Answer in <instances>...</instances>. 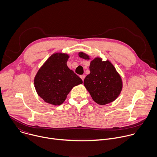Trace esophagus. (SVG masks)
Listing matches in <instances>:
<instances>
[{
    "instance_id": "34e87169",
    "label": "esophagus",
    "mask_w": 157,
    "mask_h": 157,
    "mask_svg": "<svg viewBox=\"0 0 157 157\" xmlns=\"http://www.w3.org/2000/svg\"><path fill=\"white\" fill-rule=\"evenodd\" d=\"M80 78H81V79H82V81H83L84 79V78H85V76H84V75H81V76H80Z\"/></svg>"
}]
</instances>
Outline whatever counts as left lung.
<instances>
[{
  "mask_svg": "<svg viewBox=\"0 0 157 157\" xmlns=\"http://www.w3.org/2000/svg\"><path fill=\"white\" fill-rule=\"evenodd\" d=\"M78 55L84 59L90 57L83 52ZM90 74L86 76L84 85L93 101L99 105H105L115 101L120 95L122 81L120 75L110 61H102L101 58L93 59L89 66Z\"/></svg>",
  "mask_w": 157,
  "mask_h": 157,
  "instance_id": "1",
  "label": "left lung"
}]
</instances>
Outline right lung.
<instances>
[{
    "label": "right lung",
    "mask_w": 157,
    "mask_h": 157,
    "mask_svg": "<svg viewBox=\"0 0 157 157\" xmlns=\"http://www.w3.org/2000/svg\"><path fill=\"white\" fill-rule=\"evenodd\" d=\"M70 56L66 53L52 55L38 70L34 78L38 95L44 102L54 105L62 104L73 87L82 79L67 66Z\"/></svg>",
    "instance_id": "add662e5"
}]
</instances>
